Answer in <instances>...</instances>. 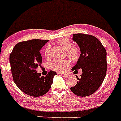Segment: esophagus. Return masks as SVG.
Instances as JSON below:
<instances>
[{
    "instance_id": "1",
    "label": "esophagus",
    "mask_w": 121,
    "mask_h": 121,
    "mask_svg": "<svg viewBox=\"0 0 121 121\" xmlns=\"http://www.w3.org/2000/svg\"><path fill=\"white\" fill-rule=\"evenodd\" d=\"M60 76H61L62 77H67V75H66V74H60Z\"/></svg>"
}]
</instances>
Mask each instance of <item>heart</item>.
Masks as SVG:
<instances>
[{"label": "heart", "mask_w": 121, "mask_h": 121, "mask_svg": "<svg viewBox=\"0 0 121 121\" xmlns=\"http://www.w3.org/2000/svg\"><path fill=\"white\" fill-rule=\"evenodd\" d=\"M58 44L66 49V54L72 61L77 62L81 56V51L78 47L73 45L71 41L67 38H62L57 40ZM46 57H48L50 55V47H47L44 52ZM70 66V61L68 59L55 60L51 64V68L55 71L61 73L64 72Z\"/></svg>", "instance_id": "1"}]
</instances>
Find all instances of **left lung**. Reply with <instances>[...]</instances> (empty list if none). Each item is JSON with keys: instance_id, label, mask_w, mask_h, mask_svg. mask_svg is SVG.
I'll list each match as a JSON object with an SVG mask.
<instances>
[{"instance_id": "1", "label": "left lung", "mask_w": 121, "mask_h": 121, "mask_svg": "<svg viewBox=\"0 0 121 121\" xmlns=\"http://www.w3.org/2000/svg\"><path fill=\"white\" fill-rule=\"evenodd\" d=\"M73 40L78 45L81 56L72 70L81 68L82 74L77 77V84L70 87L73 93L80 97L93 94L103 82L107 70L106 51L102 43L94 36L84 34L73 35Z\"/></svg>"}]
</instances>
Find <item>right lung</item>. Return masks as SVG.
<instances>
[{
  "label": "right lung",
  "instance_id": "1",
  "mask_svg": "<svg viewBox=\"0 0 121 121\" xmlns=\"http://www.w3.org/2000/svg\"><path fill=\"white\" fill-rule=\"evenodd\" d=\"M48 40L33 39L17 43L9 56L13 81L24 93L33 97L42 96L51 89L56 73L53 70L41 76L36 69L40 66L42 57L40 50Z\"/></svg>",
  "mask_w": 121,
  "mask_h": 121
}]
</instances>
